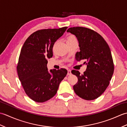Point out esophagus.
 <instances>
[{"instance_id": "esophagus-1", "label": "esophagus", "mask_w": 127, "mask_h": 127, "mask_svg": "<svg viewBox=\"0 0 127 127\" xmlns=\"http://www.w3.org/2000/svg\"><path fill=\"white\" fill-rule=\"evenodd\" d=\"M71 72L70 70V69L68 70V75H71Z\"/></svg>"}]
</instances>
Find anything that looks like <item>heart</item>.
<instances>
[{
  "label": "heart",
  "instance_id": "obj_1",
  "mask_svg": "<svg viewBox=\"0 0 127 127\" xmlns=\"http://www.w3.org/2000/svg\"><path fill=\"white\" fill-rule=\"evenodd\" d=\"M73 38H75V36H73V35H70V36H69L68 37V39H73Z\"/></svg>",
  "mask_w": 127,
  "mask_h": 127
}]
</instances>
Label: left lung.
Returning a JSON list of instances; mask_svg holds the SVG:
<instances>
[{"label":"left lung","instance_id":"1","mask_svg":"<svg viewBox=\"0 0 127 127\" xmlns=\"http://www.w3.org/2000/svg\"><path fill=\"white\" fill-rule=\"evenodd\" d=\"M67 32L75 35L78 40L80 51L76 60L86 59V70L83 74L77 70L71 72L77 77L78 82L73 87L77 95L83 99H95L104 92L114 71L111 51L100 35L89 28L76 27Z\"/></svg>","mask_w":127,"mask_h":127}]
</instances>
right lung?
<instances>
[{"mask_svg":"<svg viewBox=\"0 0 127 127\" xmlns=\"http://www.w3.org/2000/svg\"><path fill=\"white\" fill-rule=\"evenodd\" d=\"M67 27L34 32L21 49L17 70L26 93L37 102L47 101L55 95L68 71L65 69L48 71L47 58L53 56L55 42L63 35Z\"/></svg>","mask_w":127,"mask_h":127,"instance_id":"obj_1","label":"right lung"}]
</instances>
